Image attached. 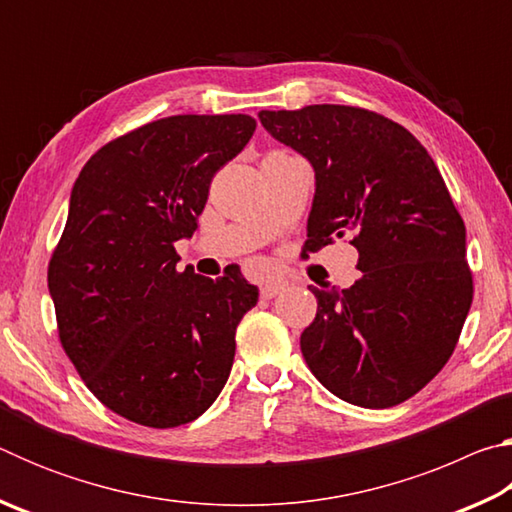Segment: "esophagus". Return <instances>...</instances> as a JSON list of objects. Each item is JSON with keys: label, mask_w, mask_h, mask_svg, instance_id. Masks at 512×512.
I'll use <instances>...</instances> for the list:
<instances>
[{"label": "esophagus", "mask_w": 512, "mask_h": 512, "mask_svg": "<svg viewBox=\"0 0 512 512\" xmlns=\"http://www.w3.org/2000/svg\"><path fill=\"white\" fill-rule=\"evenodd\" d=\"M287 289V284L284 282H266L259 287V296H262L264 300H271V298H277L280 293Z\"/></svg>", "instance_id": "esophagus-1"}]
</instances>
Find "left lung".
Returning <instances> with one entry per match:
<instances>
[{
    "mask_svg": "<svg viewBox=\"0 0 512 512\" xmlns=\"http://www.w3.org/2000/svg\"><path fill=\"white\" fill-rule=\"evenodd\" d=\"M259 121L316 171L302 253L343 237L359 250L350 289L309 287L318 311L300 336L302 357L345 402L409 400L452 357L474 293L465 223L436 162L372 110L320 103L262 110Z\"/></svg>",
    "mask_w": 512,
    "mask_h": 512,
    "instance_id": "left-lung-1",
    "label": "left lung"
}]
</instances>
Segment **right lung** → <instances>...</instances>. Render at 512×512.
<instances>
[{
    "label": "right lung",
    "instance_id": "right-lung-1",
    "mask_svg": "<svg viewBox=\"0 0 512 512\" xmlns=\"http://www.w3.org/2000/svg\"><path fill=\"white\" fill-rule=\"evenodd\" d=\"M250 115H176L92 155L76 178L47 282L69 361L101 404L153 429L210 409L259 291L239 266L178 271L214 173L244 151Z\"/></svg>",
    "mask_w": 512,
    "mask_h": 512
}]
</instances>
